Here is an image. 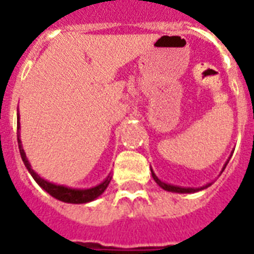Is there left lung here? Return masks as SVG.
Wrapping results in <instances>:
<instances>
[{
  "label": "left lung",
  "instance_id": "1",
  "mask_svg": "<svg viewBox=\"0 0 254 254\" xmlns=\"http://www.w3.org/2000/svg\"><path fill=\"white\" fill-rule=\"evenodd\" d=\"M226 164H228V161L225 163V165H224L223 170L225 169ZM151 174H152V178H154V181L158 183L159 186H160L163 190H168V192H176V193H194V192H198V190H205V188L210 187L211 183H208V185L203 186V187H199V188H190V187H179V186H172V185H168V183H164V182H161L160 179L158 178V177L155 176V173L152 172L151 169Z\"/></svg>",
  "mask_w": 254,
  "mask_h": 254
}]
</instances>
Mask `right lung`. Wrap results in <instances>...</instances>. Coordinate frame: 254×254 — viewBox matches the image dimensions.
I'll return each instance as SVG.
<instances>
[{
    "label": "right lung",
    "instance_id": "right-lung-1",
    "mask_svg": "<svg viewBox=\"0 0 254 254\" xmlns=\"http://www.w3.org/2000/svg\"><path fill=\"white\" fill-rule=\"evenodd\" d=\"M20 123H19V114H17V143H19V150H20V155H21V159L25 164L26 169L29 170V173L31 174V177L34 178V181L37 182L38 185L40 187L43 188L46 192H48L52 197H55V198L60 199V201H64V202L67 203H86L90 202V201H94L95 198L100 196V194L107 190L108 185H109V182H111L112 177L111 174L105 178V181H103L100 185L95 186L93 188H87V190H75V188H68L64 187V186H60V185H53L51 182L46 181V179L40 178L38 176L37 173L34 170L31 169L30 163L26 159V155L24 149H22V143L21 140H20Z\"/></svg>",
    "mask_w": 254,
    "mask_h": 254
}]
</instances>
